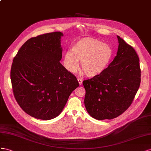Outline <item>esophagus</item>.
<instances>
[{"mask_svg": "<svg viewBox=\"0 0 151 151\" xmlns=\"http://www.w3.org/2000/svg\"><path fill=\"white\" fill-rule=\"evenodd\" d=\"M77 80H78V83L80 84V85H81V84H82V80H81L80 78H78V79H77Z\"/></svg>", "mask_w": 151, "mask_h": 151, "instance_id": "obj_1", "label": "esophagus"}]
</instances>
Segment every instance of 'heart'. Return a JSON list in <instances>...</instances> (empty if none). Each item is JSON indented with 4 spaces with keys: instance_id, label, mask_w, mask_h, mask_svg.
Listing matches in <instances>:
<instances>
[{
    "instance_id": "b5f03b06",
    "label": "heart",
    "mask_w": 151,
    "mask_h": 151,
    "mask_svg": "<svg viewBox=\"0 0 151 151\" xmlns=\"http://www.w3.org/2000/svg\"><path fill=\"white\" fill-rule=\"evenodd\" d=\"M113 57L111 47L97 39L90 37L81 38L64 55L63 64L70 73H75L79 67L89 77L101 75L109 65Z\"/></svg>"
}]
</instances>
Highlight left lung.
I'll return each mask as SVG.
<instances>
[{"mask_svg":"<svg viewBox=\"0 0 151 151\" xmlns=\"http://www.w3.org/2000/svg\"><path fill=\"white\" fill-rule=\"evenodd\" d=\"M116 57L101 75L83 81L85 106L92 118L111 119L123 114L134 99L140 84L139 58L120 37Z\"/></svg>","mask_w":151,"mask_h":151,"instance_id":"1","label":"left lung"}]
</instances>
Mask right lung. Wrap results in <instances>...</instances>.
I'll list each match as a JSON object with an SVG mask.
<instances>
[{"instance_id":"add662e5","label":"right lung","mask_w":151,"mask_h":151,"mask_svg":"<svg viewBox=\"0 0 151 151\" xmlns=\"http://www.w3.org/2000/svg\"><path fill=\"white\" fill-rule=\"evenodd\" d=\"M63 34L55 32L29 38L13 59L11 80L14 96L26 113L49 120L61 113L79 86L60 61Z\"/></svg>"}]
</instances>
